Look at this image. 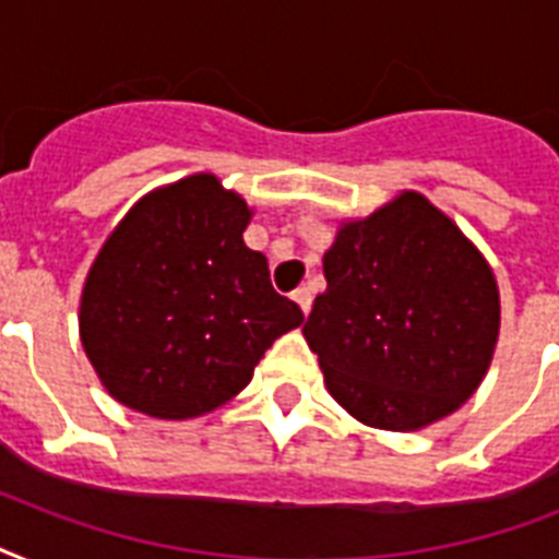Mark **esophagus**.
I'll list each match as a JSON object with an SVG mask.
<instances>
[{
    "label": "esophagus",
    "mask_w": 559,
    "mask_h": 559,
    "mask_svg": "<svg viewBox=\"0 0 559 559\" xmlns=\"http://www.w3.org/2000/svg\"><path fill=\"white\" fill-rule=\"evenodd\" d=\"M293 298H296L298 307H301V313H310V307H313V293H310V287H298L296 293H293Z\"/></svg>",
    "instance_id": "1"
}]
</instances>
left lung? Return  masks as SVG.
Segmentation results:
<instances>
[{
  "instance_id": "1",
  "label": "left lung",
  "mask_w": 559,
  "mask_h": 559,
  "mask_svg": "<svg viewBox=\"0 0 559 559\" xmlns=\"http://www.w3.org/2000/svg\"><path fill=\"white\" fill-rule=\"evenodd\" d=\"M324 278L301 333L348 415L415 432L473 397L499 340V287L485 254L424 193L342 223Z\"/></svg>"
}]
</instances>
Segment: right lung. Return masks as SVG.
<instances>
[{
	"label": "right lung",
	"mask_w": 559,
	"mask_h": 559,
	"mask_svg": "<svg viewBox=\"0 0 559 559\" xmlns=\"http://www.w3.org/2000/svg\"><path fill=\"white\" fill-rule=\"evenodd\" d=\"M252 211L217 177L147 193L100 246L81 296V342L104 389L162 420L243 391L272 342L305 322L243 243Z\"/></svg>",
	"instance_id": "1"
}]
</instances>
